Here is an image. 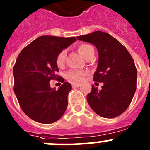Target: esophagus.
<instances>
[{
	"label": "esophagus",
	"instance_id": "obj_1",
	"mask_svg": "<svg viewBox=\"0 0 150 150\" xmlns=\"http://www.w3.org/2000/svg\"><path fill=\"white\" fill-rule=\"evenodd\" d=\"M72 86H73V87H79L80 86H81V84H80V83H73Z\"/></svg>",
	"mask_w": 150,
	"mask_h": 150
}]
</instances>
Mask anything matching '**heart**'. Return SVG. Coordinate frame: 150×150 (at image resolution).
I'll return each instance as SVG.
<instances>
[{"instance_id": "b5f03b06", "label": "heart", "mask_w": 150, "mask_h": 150, "mask_svg": "<svg viewBox=\"0 0 150 150\" xmlns=\"http://www.w3.org/2000/svg\"><path fill=\"white\" fill-rule=\"evenodd\" d=\"M78 52L79 53L86 59L87 58L91 55L92 54H95V50H94L93 46H91L89 44H82L79 46L78 48ZM66 59V51L65 50H62V52H59V54L57 55L56 58V64L58 67H63L64 63H65ZM86 73L85 71H70L67 74V77L71 80L73 81H82L84 79V76Z\"/></svg>"}]
</instances>
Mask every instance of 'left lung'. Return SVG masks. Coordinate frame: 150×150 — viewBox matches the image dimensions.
I'll return each mask as SVG.
<instances>
[{
    "label": "left lung",
    "instance_id": "obj_1",
    "mask_svg": "<svg viewBox=\"0 0 150 150\" xmlns=\"http://www.w3.org/2000/svg\"><path fill=\"white\" fill-rule=\"evenodd\" d=\"M98 50V62L94 81L103 83L101 89L91 86L87 95L91 108L101 117L112 119L126 110L137 85V69L126 48L116 38L97 30L77 37Z\"/></svg>",
    "mask_w": 150,
    "mask_h": 150
}]
</instances>
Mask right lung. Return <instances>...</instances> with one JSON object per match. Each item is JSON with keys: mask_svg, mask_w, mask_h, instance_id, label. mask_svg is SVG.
<instances>
[{"mask_svg": "<svg viewBox=\"0 0 150 150\" xmlns=\"http://www.w3.org/2000/svg\"><path fill=\"white\" fill-rule=\"evenodd\" d=\"M76 40L74 37L41 36L23 49L13 67L14 92L23 112L43 124L59 120L67 107V95L72 87L57 75V55ZM63 84L56 90L50 87L51 79Z\"/></svg>", "mask_w": 150, "mask_h": 150, "instance_id": "obj_1", "label": "right lung"}]
</instances>
